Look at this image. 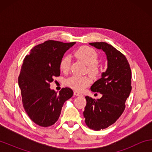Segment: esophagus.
<instances>
[{
  "label": "esophagus",
  "instance_id": "34e87169",
  "mask_svg": "<svg viewBox=\"0 0 152 152\" xmlns=\"http://www.w3.org/2000/svg\"><path fill=\"white\" fill-rule=\"evenodd\" d=\"M74 94L75 95V96H82V94H80V92H77V91H74Z\"/></svg>",
  "mask_w": 152,
  "mask_h": 152
}]
</instances>
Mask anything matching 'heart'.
Returning <instances> with one entry per match:
<instances>
[{
  "label": "heart",
  "mask_w": 152,
  "mask_h": 152,
  "mask_svg": "<svg viewBox=\"0 0 152 152\" xmlns=\"http://www.w3.org/2000/svg\"><path fill=\"white\" fill-rule=\"evenodd\" d=\"M74 56L88 66L87 71L92 77H96L99 74V68L97 65L98 54L94 49L88 46H82L77 50ZM70 66V59L68 56H64L60 62V68L64 73L68 72ZM91 83L89 76H72L66 80V85L76 91H82Z\"/></svg>",
  "instance_id": "1"
}]
</instances>
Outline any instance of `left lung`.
<instances>
[{
    "label": "left lung",
    "instance_id": "left-lung-1",
    "mask_svg": "<svg viewBox=\"0 0 152 152\" xmlns=\"http://www.w3.org/2000/svg\"><path fill=\"white\" fill-rule=\"evenodd\" d=\"M89 44L102 50L107 58V70L91 88L102 96L97 100L85 96L86 105L83 112L86 125L99 131L116 122L124 111L125 101L132 91V71L125 56L111 45L105 42Z\"/></svg>",
    "mask_w": 152,
    "mask_h": 152
}]
</instances>
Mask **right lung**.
Masks as SVG:
<instances>
[{"label": "right lung", "instance_id": "add662e5", "mask_svg": "<svg viewBox=\"0 0 152 152\" xmlns=\"http://www.w3.org/2000/svg\"><path fill=\"white\" fill-rule=\"evenodd\" d=\"M76 42L48 40L33 48L23 60L18 82L23 105L36 124L47 127L60 117L61 108L72 96V90L63 88L58 94L50 89V82L60 75V62L66 51Z\"/></svg>", "mask_w": 152, "mask_h": 152}]
</instances>
